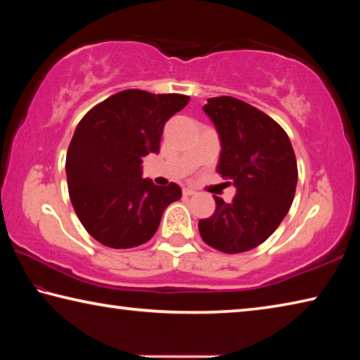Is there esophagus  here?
I'll list each match as a JSON object with an SVG mask.
<instances>
[{
  "mask_svg": "<svg viewBox=\"0 0 360 360\" xmlns=\"http://www.w3.org/2000/svg\"><path fill=\"white\" fill-rule=\"evenodd\" d=\"M182 193H184V195H195V193H197V191H195V188H192V187H186L184 191H182Z\"/></svg>",
  "mask_w": 360,
  "mask_h": 360,
  "instance_id": "1",
  "label": "esophagus"
}]
</instances>
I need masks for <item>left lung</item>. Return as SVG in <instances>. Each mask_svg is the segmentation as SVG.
I'll return each instance as SVG.
<instances>
[{
    "label": "left lung",
    "mask_w": 360,
    "mask_h": 360,
    "mask_svg": "<svg viewBox=\"0 0 360 360\" xmlns=\"http://www.w3.org/2000/svg\"><path fill=\"white\" fill-rule=\"evenodd\" d=\"M203 111L221 136L217 173L236 186L233 202L214 197L216 211L198 222L206 245L225 254L257 248L294 202L298 169L288 133L276 120L233 96L208 98Z\"/></svg>",
    "instance_id": "obj_1"
}]
</instances>
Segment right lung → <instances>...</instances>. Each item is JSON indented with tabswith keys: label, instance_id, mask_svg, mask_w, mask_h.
Returning a JSON list of instances; mask_svg holds the SVG:
<instances>
[{
	"label": "right lung",
	"instance_id": "add662e5",
	"mask_svg": "<svg viewBox=\"0 0 360 360\" xmlns=\"http://www.w3.org/2000/svg\"><path fill=\"white\" fill-rule=\"evenodd\" d=\"M191 96L129 89L98 103L76 127L66 152V181L79 221L112 249L136 248L155 235L163 211L181 198L174 182L141 178V158L160 150L165 122Z\"/></svg>",
	"mask_w": 360,
	"mask_h": 360
}]
</instances>
